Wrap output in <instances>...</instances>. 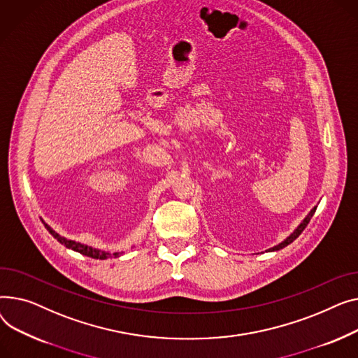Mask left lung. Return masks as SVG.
I'll use <instances>...</instances> for the list:
<instances>
[{
    "label": "left lung",
    "instance_id": "obj_1",
    "mask_svg": "<svg viewBox=\"0 0 358 358\" xmlns=\"http://www.w3.org/2000/svg\"><path fill=\"white\" fill-rule=\"evenodd\" d=\"M315 211H317V206H313L312 209H310V211H309V214L301 221V224L295 228V229H293L292 231V233L283 240V241H280L279 244H276V245H273V247H270L268 250H266V251H268V253H270V251H278V250H282V248H285L286 245H289L290 243H293V241H295L301 234H302V231L306 228V225L309 224V221H310V218L313 217V214H315Z\"/></svg>",
    "mask_w": 358,
    "mask_h": 358
}]
</instances>
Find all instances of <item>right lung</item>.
<instances>
[{"instance_id": "obj_1", "label": "right lung", "mask_w": 358, "mask_h": 358, "mask_svg": "<svg viewBox=\"0 0 358 358\" xmlns=\"http://www.w3.org/2000/svg\"><path fill=\"white\" fill-rule=\"evenodd\" d=\"M43 221V220H41ZM45 227L48 228L49 233L60 243L65 245L66 248H71L73 251H76V253H80L83 256H88V257H92V259H98V260H105V259H113V257H118L120 256V251H107V250H101V248H96V247H92V245H88V244H83V243H79V241H75V240H69L66 237L60 236L59 233H56V231L43 221Z\"/></svg>"}]
</instances>
